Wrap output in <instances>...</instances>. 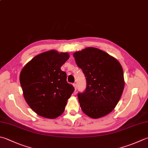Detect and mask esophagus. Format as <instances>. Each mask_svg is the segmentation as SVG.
Returning a JSON list of instances; mask_svg holds the SVG:
<instances>
[{"label":"esophagus","instance_id":"34e87169","mask_svg":"<svg viewBox=\"0 0 148 148\" xmlns=\"http://www.w3.org/2000/svg\"><path fill=\"white\" fill-rule=\"evenodd\" d=\"M73 85L74 88H75V90L76 91V90H77V84H76V83H73Z\"/></svg>","mask_w":148,"mask_h":148}]
</instances>
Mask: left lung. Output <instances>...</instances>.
Returning a JSON list of instances; mask_svg holds the SVG:
<instances>
[{
	"mask_svg": "<svg viewBox=\"0 0 148 148\" xmlns=\"http://www.w3.org/2000/svg\"><path fill=\"white\" fill-rule=\"evenodd\" d=\"M73 57L86 79L85 91L78 93L82 111L93 119L108 115L118 104L124 88L121 64L107 53L95 48L75 52Z\"/></svg>",
	"mask_w": 148,
	"mask_h": 148,
	"instance_id": "obj_1",
	"label": "left lung"
}]
</instances>
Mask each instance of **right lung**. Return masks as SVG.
<instances>
[{
  "label": "right lung",
  "instance_id": "add662e5",
  "mask_svg": "<svg viewBox=\"0 0 148 148\" xmlns=\"http://www.w3.org/2000/svg\"><path fill=\"white\" fill-rule=\"evenodd\" d=\"M69 57L68 53L51 50L37 55L22 69L20 82L24 99L38 115L55 119L64 111L75 90L60 69Z\"/></svg>",
  "mask_w": 148,
  "mask_h": 148
}]
</instances>
